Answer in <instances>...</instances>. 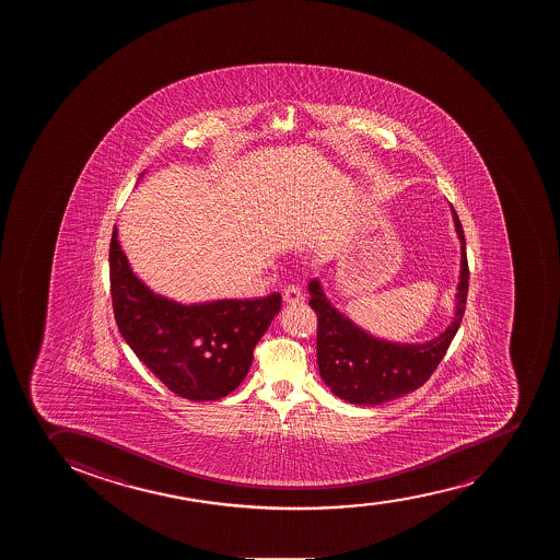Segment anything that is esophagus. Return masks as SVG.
I'll list each match as a JSON object with an SVG mask.
<instances>
[{
  "mask_svg": "<svg viewBox=\"0 0 560 560\" xmlns=\"http://www.w3.org/2000/svg\"><path fill=\"white\" fill-rule=\"evenodd\" d=\"M283 300L287 305H298V303H303L305 298H303V292L298 287L289 284V287L283 289Z\"/></svg>",
  "mask_w": 560,
  "mask_h": 560,
  "instance_id": "34e87169",
  "label": "esophagus"
}]
</instances>
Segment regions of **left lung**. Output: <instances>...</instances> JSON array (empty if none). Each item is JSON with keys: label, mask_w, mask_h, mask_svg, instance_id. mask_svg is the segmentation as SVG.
Returning a JSON list of instances; mask_svg holds the SVG:
<instances>
[{"label": "left lung", "mask_w": 560, "mask_h": 560, "mask_svg": "<svg viewBox=\"0 0 560 560\" xmlns=\"http://www.w3.org/2000/svg\"><path fill=\"white\" fill-rule=\"evenodd\" d=\"M459 238V279L453 322L425 343H396L358 327L328 301L319 279L308 283V305L317 314V365L323 382L338 398L354 405H382L420 388L443 360L464 317L469 268L465 237L451 206Z\"/></svg>", "instance_id": "left-lung-1"}]
</instances>
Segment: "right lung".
Instances as JSON below:
<instances>
[{
  "mask_svg": "<svg viewBox=\"0 0 560 560\" xmlns=\"http://www.w3.org/2000/svg\"><path fill=\"white\" fill-rule=\"evenodd\" d=\"M109 277L113 312L126 343L172 393L191 401H215L241 385L255 345L281 311V294L189 305L156 294L131 270L117 228Z\"/></svg>",
  "mask_w": 560,
  "mask_h": 560,
  "instance_id": "add662e5",
  "label": "right lung"
}]
</instances>
